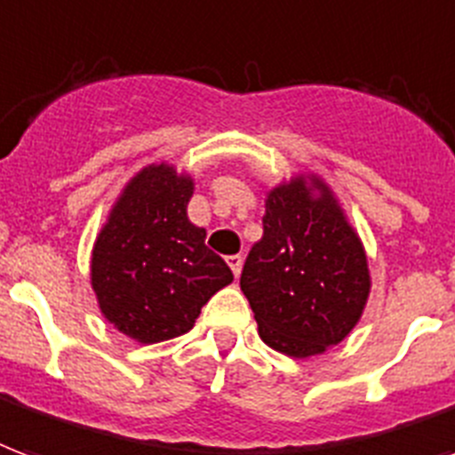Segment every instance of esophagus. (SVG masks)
Instances as JSON below:
<instances>
[{"label":"esophagus","instance_id":"esophagus-1","mask_svg":"<svg viewBox=\"0 0 455 455\" xmlns=\"http://www.w3.org/2000/svg\"><path fill=\"white\" fill-rule=\"evenodd\" d=\"M227 262L228 267H231V272H234V277H238V275H241V267H243V258H241V255H228Z\"/></svg>","mask_w":455,"mask_h":455}]
</instances>
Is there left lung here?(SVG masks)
Returning a JSON list of instances; mask_svg holds the SVG:
<instances>
[{"label":"left lung","mask_w":455,"mask_h":455,"mask_svg":"<svg viewBox=\"0 0 455 455\" xmlns=\"http://www.w3.org/2000/svg\"><path fill=\"white\" fill-rule=\"evenodd\" d=\"M241 289L262 342L282 355H323L352 332L371 291L369 262L323 178L301 173L267 193Z\"/></svg>","instance_id":"1"}]
</instances>
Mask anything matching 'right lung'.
<instances>
[{"label": "right lung", "instance_id": "right-lung-1", "mask_svg": "<svg viewBox=\"0 0 455 455\" xmlns=\"http://www.w3.org/2000/svg\"><path fill=\"white\" fill-rule=\"evenodd\" d=\"M195 183L168 164H151L124 185L91 253V287L100 313L142 345L178 338L202 306L234 282L188 219Z\"/></svg>", "mask_w": 455, "mask_h": 455}]
</instances>
